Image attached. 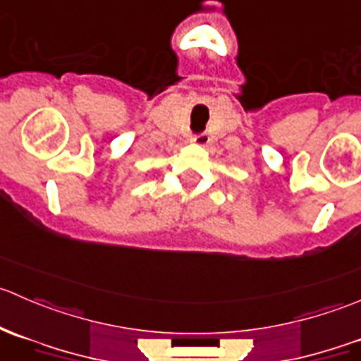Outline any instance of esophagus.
Segmentation results:
<instances>
[{
    "label": "esophagus",
    "mask_w": 361,
    "mask_h": 361,
    "mask_svg": "<svg viewBox=\"0 0 361 361\" xmlns=\"http://www.w3.org/2000/svg\"><path fill=\"white\" fill-rule=\"evenodd\" d=\"M192 141H194L195 145H199V147H204V145L209 143V134H207V133H199V134H195L194 137H192Z\"/></svg>",
    "instance_id": "34e87169"
}]
</instances>
